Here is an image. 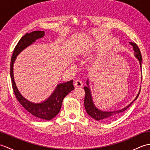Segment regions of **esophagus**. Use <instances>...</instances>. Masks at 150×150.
<instances>
[{
    "label": "esophagus",
    "mask_w": 150,
    "mask_h": 150,
    "mask_svg": "<svg viewBox=\"0 0 150 150\" xmlns=\"http://www.w3.org/2000/svg\"><path fill=\"white\" fill-rule=\"evenodd\" d=\"M74 85H75V87L79 88V87H82V85H83V84H82V82L81 81H80V80H77V81H75Z\"/></svg>",
    "instance_id": "obj_1"
}]
</instances>
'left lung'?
I'll return each instance as SVG.
<instances>
[{
  "label": "left lung",
  "instance_id": "obj_1",
  "mask_svg": "<svg viewBox=\"0 0 150 150\" xmlns=\"http://www.w3.org/2000/svg\"><path fill=\"white\" fill-rule=\"evenodd\" d=\"M129 44L133 47V50H134L135 52L134 55L139 60L140 66H141V71L142 73L141 63L142 62V59L141 51H140L139 47L135 43L129 42ZM86 84H87V86L84 87V90L86 92V95L84 97V106H85L86 111V112L89 115H90L91 118H93V119L98 121H101V122H110V121L114 120L116 117L120 115L121 113H122L124 111L128 109V108L131 106V104L133 103V102H134L137 98H138L140 93V91H141V88H140L139 93L137 95V97H135V99L133 100L132 103H130V104H128L127 106L124 107V108H122V109L119 110L104 111V110H100L98 109V108L95 106L93 100V97H92L90 85H89L88 79L86 81Z\"/></svg>",
  "mask_w": 150,
  "mask_h": 150
}]
</instances>
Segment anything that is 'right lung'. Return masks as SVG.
<instances>
[{
    "label": "right lung",
    "instance_id": "add662e5",
    "mask_svg": "<svg viewBox=\"0 0 150 150\" xmlns=\"http://www.w3.org/2000/svg\"><path fill=\"white\" fill-rule=\"evenodd\" d=\"M44 35L45 32L44 31H34L31 33H26L18 41L11 59L10 77L14 93L24 109L37 119L50 120L59 113L64 98L75 89L73 84V81L71 80L57 84L53 92L48 98L41 103H35L24 98L19 92L16 86L13 75V64L19 53L35 42L36 40L42 38Z\"/></svg>",
    "mask_w": 150,
    "mask_h": 150
}]
</instances>
